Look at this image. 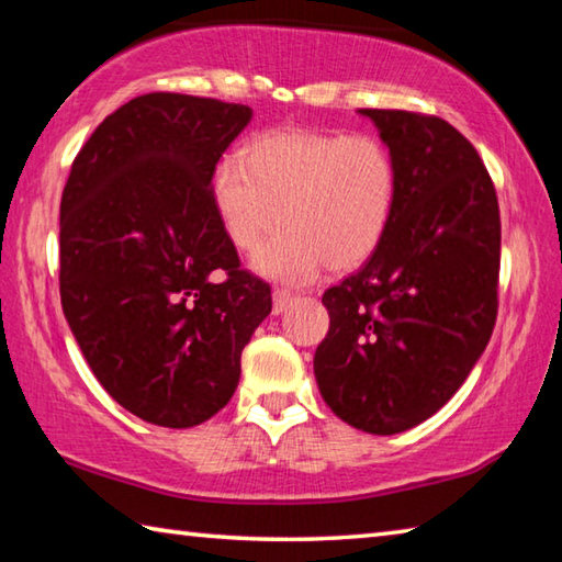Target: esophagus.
Segmentation results:
<instances>
[{
    "mask_svg": "<svg viewBox=\"0 0 562 562\" xmlns=\"http://www.w3.org/2000/svg\"><path fill=\"white\" fill-rule=\"evenodd\" d=\"M292 302V292L290 290H282L278 288L272 292V312L274 315H280L282 310H288V304Z\"/></svg>",
    "mask_w": 562,
    "mask_h": 562,
    "instance_id": "esophagus-1",
    "label": "esophagus"
}]
</instances>
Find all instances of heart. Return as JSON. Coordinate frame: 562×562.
Returning <instances> with one entry per match:
<instances>
[{
	"mask_svg": "<svg viewBox=\"0 0 562 562\" xmlns=\"http://www.w3.org/2000/svg\"><path fill=\"white\" fill-rule=\"evenodd\" d=\"M394 154L372 133L272 131L213 173L217 221L237 250L252 252L278 223L258 268L272 278L310 280L359 268L379 250L394 217Z\"/></svg>",
	"mask_w": 562,
	"mask_h": 562,
	"instance_id": "obj_1",
	"label": "heart"
}]
</instances>
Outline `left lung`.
<instances>
[{
  "instance_id": "left-lung-1",
  "label": "left lung",
  "mask_w": 562,
  "mask_h": 562,
  "mask_svg": "<svg viewBox=\"0 0 562 562\" xmlns=\"http://www.w3.org/2000/svg\"><path fill=\"white\" fill-rule=\"evenodd\" d=\"M396 160L394 217L379 250L322 294L315 351L327 406L367 434H398L449 402L498 315L501 213L479 150L449 121L361 109Z\"/></svg>"
}]
</instances>
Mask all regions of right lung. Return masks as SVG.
<instances>
[{"instance_id": "right-lung-1", "label": "right lung", "mask_w": 562, "mask_h": 562, "mask_svg": "<svg viewBox=\"0 0 562 562\" xmlns=\"http://www.w3.org/2000/svg\"><path fill=\"white\" fill-rule=\"evenodd\" d=\"M252 111L154 91L103 119L61 193L59 292L101 386L188 429L231 402L270 284L240 268L211 180Z\"/></svg>"}]
</instances>
